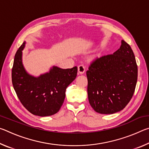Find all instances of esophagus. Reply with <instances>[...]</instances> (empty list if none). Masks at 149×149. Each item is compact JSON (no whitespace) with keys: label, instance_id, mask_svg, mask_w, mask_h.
Segmentation results:
<instances>
[{"label":"esophagus","instance_id":"obj_1","mask_svg":"<svg viewBox=\"0 0 149 149\" xmlns=\"http://www.w3.org/2000/svg\"><path fill=\"white\" fill-rule=\"evenodd\" d=\"M85 71V67L84 64H80L79 66H78V72L79 74H84Z\"/></svg>","mask_w":149,"mask_h":149}]
</instances>
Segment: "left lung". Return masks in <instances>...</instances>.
Listing matches in <instances>:
<instances>
[{
  "label": "left lung",
  "mask_w": 149,
  "mask_h": 149,
  "mask_svg": "<svg viewBox=\"0 0 149 149\" xmlns=\"http://www.w3.org/2000/svg\"><path fill=\"white\" fill-rule=\"evenodd\" d=\"M137 73L134 53L123 40L114 54L93 59L86 74L88 99L95 112L112 114L123 110L135 92Z\"/></svg>",
  "instance_id": "1"
}]
</instances>
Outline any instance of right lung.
Here are the masks:
<instances>
[{"label":"right lung","mask_w":149,"mask_h":149,"mask_svg":"<svg viewBox=\"0 0 149 149\" xmlns=\"http://www.w3.org/2000/svg\"><path fill=\"white\" fill-rule=\"evenodd\" d=\"M24 42L14 56L12 70L14 89L22 105L33 115L49 116L58 112L65 97V89L77 76V68L62 69L53 66L39 77L27 74L22 64Z\"/></svg>","instance_id":"add662e5"}]
</instances>
